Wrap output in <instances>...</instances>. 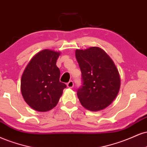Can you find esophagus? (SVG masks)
Masks as SVG:
<instances>
[{"label": "esophagus", "instance_id": "esophagus-1", "mask_svg": "<svg viewBox=\"0 0 147 147\" xmlns=\"http://www.w3.org/2000/svg\"><path fill=\"white\" fill-rule=\"evenodd\" d=\"M67 85L69 88H73L74 87V82L72 80H70L69 82L67 83Z\"/></svg>", "mask_w": 147, "mask_h": 147}]
</instances>
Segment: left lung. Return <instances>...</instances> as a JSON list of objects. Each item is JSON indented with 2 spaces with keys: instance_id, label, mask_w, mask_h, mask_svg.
I'll return each instance as SVG.
<instances>
[{
  "instance_id": "8db88e82",
  "label": "left lung",
  "mask_w": 147,
  "mask_h": 147,
  "mask_svg": "<svg viewBox=\"0 0 147 147\" xmlns=\"http://www.w3.org/2000/svg\"><path fill=\"white\" fill-rule=\"evenodd\" d=\"M76 58L83 82L77 92L81 105L91 111L107 108L116 98L120 87V74L113 61L98 47L76 49Z\"/></svg>"
}]
</instances>
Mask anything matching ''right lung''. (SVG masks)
Masks as SVG:
<instances>
[{
	"instance_id": "add662e5",
	"label": "right lung",
	"mask_w": 147,
	"mask_h": 147,
	"mask_svg": "<svg viewBox=\"0 0 147 147\" xmlns=\"http://www.w3.org/2000/svg\"><path fill=\"white\" fill-rule=\"evenodd\" d=\"M59 51L43 49L34 56L25 67L20 81V90L27 104L40 112L54 108L66 84L60 82L56 61Z\"/></svg>"
}]
</instances>
